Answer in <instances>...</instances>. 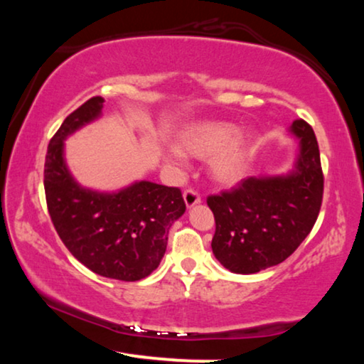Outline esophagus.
<instances>
[{
  "label": "esophagus",
  "instance_id": "obj_1",
  "mask_svg": "<svg viewBox=\"0 0 364 364\" xmlns=\"http://www.w3.org/2000/svg\"><path fill=\"white\" fill-rule=\"evenodd\" d=\"M183 197H184V202H186V207H193V205L199 204V202H200V194L193 188L184 191Z\"/></svg>",
  "mask_w": 364,
  "mask_h": 364
}]
</instances>
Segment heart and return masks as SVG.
<instances>
[{"label": "heart", "instance_id": "obj_1", "mask_svg": "<svg viewBox=\"0 0 364 364\" xmlns=\"http://www.w3.org/2000/svg\"><path fill=\"white\" fill-rule=\"evenodd\" d=\"M254 144L252 133H239L232 123L208 120L184 128L178 136V149H171L170 157L175 162H181L183 154L200 160L212 159L213 176L221 183H232L244 173Z\"/></svg>", "mask_w": 364, "mask_h": 364}]
</instances>
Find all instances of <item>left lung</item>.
Returning a JSON list of instances; mask_svg holds the SVG:
<instances>
[{"label":"left lung","instance_id":"1","mask_svg":"<svg viewBox=\"0 0 364 364\" xmlns=\"http://www.w3.org/2000/svg\"><path fill=\"white\" fill-rule=\"evenodd\" d=\"M295 167L286 176H249L231 191L207 197L215 217L212 250L232 273L252 274L291 257L321 210L324 175L313 128L295 120Z\"/></svg>","mask_w":364,"mask_h":364}]
</instances>
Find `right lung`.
I'll return each mask as SVG.
<instances>
[{
  "instance_id": "right-lung-1",
  "label": "right lung",
  "mask_w": 364,
  "mask_h": 364,
  "mask_svg": "<svg viewBox=\"0 0 364 364\" xmlns=\"http://www.w3.org/2000/svg\"><path fill=\"white\" fill-rule=\"evenodd\" d=\"M95 96L67 117L48 144L45 194L49 217L70 254L96 274L139 281L159 267L171 225L186 210L180 188L139 181L120 193L80 186L64 160V139L101 115Z\"/></svg>"
}]
</instances>
